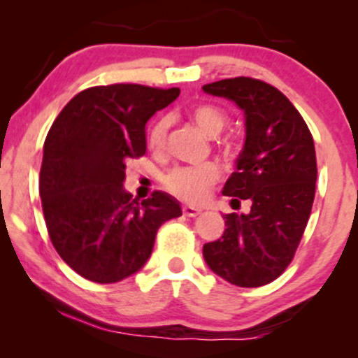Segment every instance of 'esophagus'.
<instances>
[{"label": "esophagus", "instance_id": "1", "mask_svg": "<svg viewBox=\"0 0 358 358\" xmlns=\"http://www.w3.org/2000/svg\"><path fill=\"white\" fill-rule=\"evenodd\" d=\"M200 212H202V210L192 207V205H185V207H183V215H187V217H196Z\"/></svg>", "mask_w": 358, "mask_h": 358}]
</instances>
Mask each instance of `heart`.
Wrapping results in <instances>:
<instances>
[{
  "label": "heart",
  "instance_id": "heart-1",
  "mask_svg": "<svg viewBox=\"0 0 358 358\" xmlns=\"http://www.w3.org/2000/svg\"><path fill=\"white\" fill-rule=\"evenodd\" d=\"M192 119L195 124L207 133L208 136H217L225 126V114L213 106H196L192 109ZM170 127V119L162 117L151 126L148 134V146L153 151H162L166 145V134ZM224 150L232 153V143H225ZM219 168L212 163L199 166H180L175 168L166 176V187L173 192L176 196L187 200V202L199 203L207 195V190L219 180Z\"/></svg>",
  "mask_w": 358,
  "mask_h": 358
}]
</instances>
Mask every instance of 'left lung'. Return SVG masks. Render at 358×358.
Returning <instances> with one entry per match:
<instances>
[{
  "label": "left lung",
  "mask_w": 358,
  "mask_h": 358,
  "mask_svg": "<svg viewBox=\"0 0 358 358\" xmlns=\"http://www.w3.org/2000/svg\"><path fill=\"white\" fill-rule=\"evenodd\" d=\"M203 92L236 102L244 113L245 141L222 193L232 208L225 231L203 245L217 276L241 287L274 281L293 261L315 200V143L289 99L266 82L236 77L203 85Z\"/></svg>",
  "instance_id": "obj_1"
}]
</instances>
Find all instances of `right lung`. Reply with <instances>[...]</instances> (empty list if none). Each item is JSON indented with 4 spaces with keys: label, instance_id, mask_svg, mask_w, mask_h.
Returning <instances> with one entry per match:
<instances>
[{
    "label": "right lung",
    "instance_id": "obj_1",
    "mask_svg": "<svg viewBox=\"0 0 358 358\" xmlns=\"http://www.w3.org/2000/svg\"><path fill=\"white\" fill-rule=\"evenodd\" d=\"M180 96L178 87L138 84L82 90L48 131L40 199L53 248L89 281L109 285L138 273L159 225L182 215L165 192L133 199L126 163L146 153V122Z\"/></svg>",
    "mask_w": 358,
    "mask_h": 358
}]
</instances>
